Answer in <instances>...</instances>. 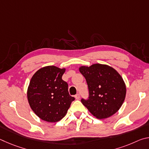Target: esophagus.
Returning <instances> with one entry per match:
<instances>
[{"mask_svg": "<svg viewBox=\"0 0 149 149\" xmlns=\"http://www.w3.org/2000/svg\"><path fill=\"white\" fill-rule=\"evenodd\" d=\"M75 99H77V100L79 99V98H80V95H79V93H77V94H76V95H75Z\"/></svg>", "mask_w": 149, "mask_h": 149, "instance_id": "1", "label": "esophagus"}]
</instances>
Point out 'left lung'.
I'll list each match as a JSON object with an SVG mask.
<instances>
[{
	"mask_svg": "<svg viewBox=\"0 0 149 149\" xmlns=\"http://www.w3.org/2000/svg\"><path fill=\"white\" fill-rule=\"evenodd\" d=\"M86 79L89 97L81 102L98 119H104L114 114L125 100L126 87L122 77L113 68L95 64L79 68Z\"/></svg>",
	"mask_w": 149,
	"mask_h": 149,
	"instance_id": "1",
	"label": "left lung"
}]
</instances>
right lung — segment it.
Instances as JSON below:
<instances>
[{"label": "right lung", "instance_id": "right-lung-1", "mask_svg": "<svg viewBox=\"0 0 149 149\" xmlns=\"http://www.w3.org/2000/svg\"><path fill=\"white\" fill-rule=\"evenodd\" d=\"M65 69L49 65L33 75L27 89L32 110L41 120L58 122L66 114L75 98L70 96L68 85L62 79Z\"/></svg>", "mask_w": 149, "mask_h": 149}]
</instances>
